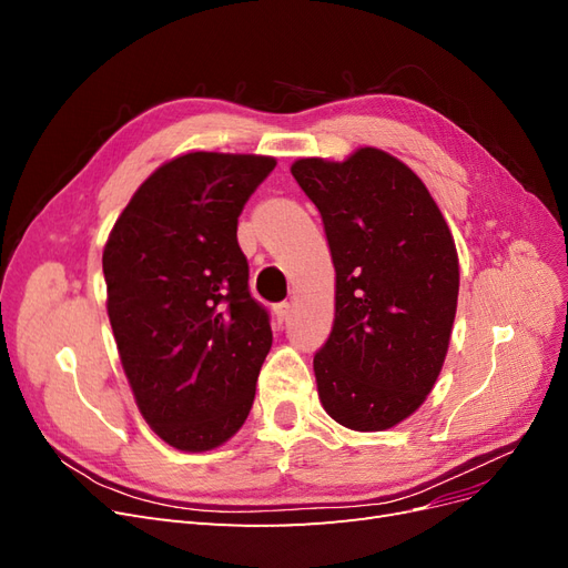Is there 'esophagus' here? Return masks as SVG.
Here are the masks:
<instances>
[{
	"instance_id": "esophagus-1",
	"label": "esophagus",
	"mask_w": 568,
	"mask_h": 568,
	"mask_svg": "<svg viewBox=\"0 0 568 568\" xmlns=\"http://www.w3.org/2000/svg\"><path fill=\"white\" fill-rule=\"evenodd\" d=\"M288 311H291V305H288V303H280L277 307H274V317H277V322H280V324H282V322H286Z\"/></svg>"
}]
</instances>
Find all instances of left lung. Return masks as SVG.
Here are the masks:
<instances>
[{
	"mask_svg": "<svg viewBox=\"0 0 568 568\" xmlns=\"http://www.w3.org/2000/svg\"><path fill=\"white\" fill-rule=\"evenodd\" d=\"M291 175L317 205L336 270L334 326L313 359L320 403L353 432H384L426 400L448 353L459 291L448 222L382 149L298 159Z\"/></svg>",
	"mask_w": 568,
	"mask_h": 568,
	"instance_id": "obj_1",
	"label": "left lung"
}]
</instances>
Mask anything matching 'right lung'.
<instances>
[{
    "label": "right lung",
    "instance_id": "right-lung-1",
    "mask_svg": "<svg viewBox=\"0 0 568 568\" xmlns=\"http://www.w3.org/2000/svg\"><path fill=\"white\" fill-rule=\"evenodd\" d=\"M277 161L192 151L136 189L104 248L106 307L130 388L168 445L205 453L246 422L272 346L236 242Z\"/></svg>",
    "mask_w": 568,
    "mask_h": 568
}]
</instances>
